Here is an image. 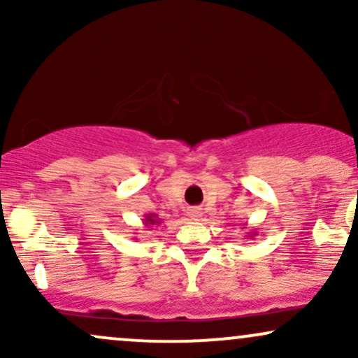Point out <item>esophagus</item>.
Instances as JSON below:
<instances>
[{"instance_id": "34e87169", "label": "esophagus", "mask_w": 358, "mask_h": 358, "mask_svg": "<svg viewBox=\"0 0 358 358\" xmlns=\"http://www.w3.org/2000/svg\"><path fill=\"white\" fill-rule=\"evenodd\" d=\"M188 213H190V217L193 220H199L200 217H202V210H200V208H192V210Z\"/></svg>"}]
</instances>
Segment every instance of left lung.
<instances>
[{
	"instance_id": "1",
	"label": "left lung",
	"mask_w": 358,
	"mask_h": 358,
	"mask_svg": "<svg viewBox=\"0 0 358 358\" xmlns=\"http://www.w3.org/2000/svg\"><path fill=\"white\" fill-rule=\"evenodd\" d=\"M248 236L250 237V239H252V237H256V232H249V234H248Z\"/></svg>"
}]
</instances>
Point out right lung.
<instances>
[{
    "label": "right lung",
    "instance_id": "right-lung-1",
    "mask_svg": "<svg viewBox=\"0 0 358 358\" xmlns=\"http://www.w3.org/2000/svg\"><path fill=\"white\" fill-rule=\"evenodd\" d=\"M143 224H145L146 227H153V225L162 224V220L158 219V215H156V213H146L145 219H143Z\"/></svg>",
    "mask_w": 358,
    "mask_h": 358
}]
</instances>
